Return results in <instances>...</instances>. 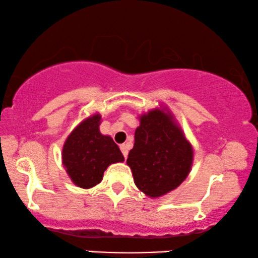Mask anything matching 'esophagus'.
<instances>
[{
  "mask_svg": "<svg viewBox=\"0 0 258 258\" xmlns=\"http://www.w3.org/2000/svg\"><path fill=\"white\" fill-rule=\"evenodd\" d=\"M120 150H121L123 157H127V155H128V146H127V144H121L120 145Z\"/></svg>",
  "mask_w": 258,
  "mask_h": 258,
  "instance_id": "1",
  "label": "esophagus"
}]
</instances>
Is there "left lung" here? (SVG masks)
Segmentation results:
<instances>
[{
    "instance_id": "obj_1",
    "label": "left lung",
    "mask_w": 258,
    "mask_h": 258,
    "mask_svg": "<svg viewBox=\"0 0 258 258\" xmlns=\"http://www.w3.org/2000/svg\"><path fill=\"white\" fill-rule=\"evenodd\" d=\"M127 165L139 190L159 198L177 188L193 164V148L172 114L155 108L139 116Z\"/></svg>"
}]
</instances>
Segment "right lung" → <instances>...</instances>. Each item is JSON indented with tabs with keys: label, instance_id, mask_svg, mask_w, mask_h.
Segmentation results:
<instances>
[{
	"label": "right lung",
	"instance_id": "right-lung-1",
	"mask_svg": "<svg viewBox=\"0 0 258 258\" xmlns=\"http://www.w3.org/2000/svg\"><path fill=\"white\" fill-rule=\"evenodd\" d=\"M101 115L94 114L75 127L63 146L61 159L68 175L77 187L89 189L102 181L113 163L123 162L119 146L100 132Z\"/></svg>",
	"mask_w": 258,
	"mask_h": 258
}]
</instances>
